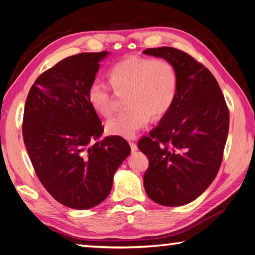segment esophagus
Wrapping results in <instances>:
<instances>
[{
    "mask_svg": "<svg viewBox=\"0 0 255 255\" xmlns=\"http://www.w3.org/2000/svg\"><path fill=\"white\" fill-rule=\"evenodd\" d=\"M128 143H130V147H131L132 152L136 151V150H137V145H136V143H135V142H128Z\"/></svg>",
    "mask_w": 255,
    "mask_h": 255,
    "instance_id": "obj_1",
    "label": "esophagus"
}]
</instances>
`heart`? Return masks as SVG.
Wrapping results in <instances>:
<instances>
[{
	"instance_id": "1",
	"label": "heart",
	"mask_w": 255,
	"mask_h": 255,
	"mask_svg": "<svg viewBox=\"0 0 255 255\" xmlns=\"http://www.w3.org/2000/svg\"><path fill=\"white\" fill-rule=\"evenodd\" d=\"M110 83L95 79L88 88V100L94 110L108 118L115 110L114 89L125 91L128 108L107 121L106 131L112 135L132 137L152 118H161L173 106L178 79L174 65L165 58L131 55L113 65Z\"/></svg>"
}]
</instances>
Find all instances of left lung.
Instances as JSON below:
<instances>
[{
	"mask_svg": "<svg viewBox=\"0 0 255 255\" xmlns=\"http://www.w3.org/2000/svg\"><path fill=\"white\" fill-rule=\"evenodd\" d=\"M143 54L169 61L178 79L173 106L137 142L149 160L144 190L161 206H183L202 194L218 174L228 135V106L212 73L187 53L165 46Z\"/></svg>",
	"mask_w": 255,
	"mask_h": 255,
	"instance_id": "8db88e82",
	"label": "left lung"
}]
</instances>
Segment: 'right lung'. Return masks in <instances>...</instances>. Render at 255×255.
Instances as JSON below:
<instances>
[{"mask_svg":"<svg viewBox=\"0 0 255 255\" xmlns=\"http://www.w3.org/2000/svg\"><path fill=\"white\" fill-rule=\"evenodd\" d=\"M106 55L80 53L60 61L36 79L24 105L23 142L37 177L56 201L72 209L103 202L131 152L121 136L97 141L104 127L88 88Z\"/></svg>","mask_w":255,"mask_h":255,"instance_id":"1","label":"right lung"}]
</instances>
